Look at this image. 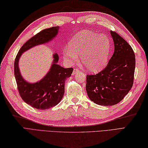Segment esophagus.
Wrapping results in <instances>:
<instances>
[{
	"instance_id": "1",
	"label": "esophagus",
	"mask_w": 148,
	"mask_h": 148,
	"mask_svg": "<svg viewBox=\"0 0 148 148\" xmlns=\"http://www.w3.org/2000/svg\"><path fill=\"white\" fill-rule=\"evenodd\" d=\"M79 71H80V70H79L78 68H75L74 70H73V74L75 75L76 73H79Z\"/></svg>"
}]
</instances>
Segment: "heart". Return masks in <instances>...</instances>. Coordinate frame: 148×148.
<instances>
[{
	"label": "heart",
	"mask_w": 148,
	"mask_h": 148,
	"mask_svg": "<svg viewBox=\"0 0 148 148\" xmlns=\"http://www.w3.org/2000/svg\"><path fill=\"white\" fill-rule=\"evenodd\" d=\"M66 56L71 62L81 56V62L86 70H99L105 65L109 51V41L103 34L83 31L76 34L70 42Z\"/></svg>",
	"instance_id": "obj_1"
}]
</instances>
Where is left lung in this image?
Here are the masks:
<instances>
[{
    "mask_svg": "<svg viewBox=\"0 0 148 148\" xmlns=\"http://www.w3.org/2000/svg\"><path fill=\"white\" fill-rule=\"evenodd\" d=\"M114 51L107 65L95 75H86V90L92 101L100 106L120 102L134 82L136 58L131 46L116 32L110 31Z\"/></svg>",
    "mask_w": 148,
    "mask_h": 148,
    "instance_id": "obj_1",
    "label": "left lung"
}]
</instances>
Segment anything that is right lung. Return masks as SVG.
Listing matches in <instances>:
<instances>
[{"mask_svg": "<svg viewBox=\"0 0 148 148\" xmlns=\"http://www.w3.org/2000/svg\"><path fill=\"white\" fill-rule=\"evenodd\" d=\"M58 26L45 29L32 36L21 47L14 61V75L19 95L24 102L37 109H49L61 101L64 93V82L71 76L73 68H64L57 64L59 57L56 53L51 69L46 76L38 82L30 84L21 76L18 62L24 51L51 40L58 34Z\"/></svg>", "mask_w": 148, "mask_h": 148, "instance_id": "1", "label": "right lung"}]
</instances>
